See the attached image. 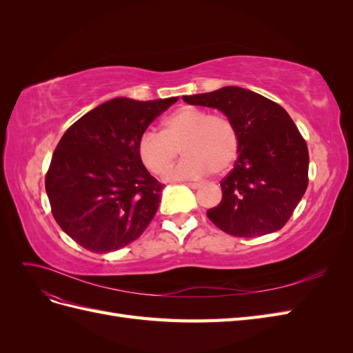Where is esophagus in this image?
<instances>
[{
  "mask_svg": "<svg viewBox=\"0 0 353 353\" xmlns=\"http://www.w3.org/2000/svg\"><path fill=\"white\" fill-rule=\"evenodd\" d=\"M187 185H188L190 188H193V190H197V188L201 187V184H199V183H187Z\"/></svg>",
  "mask_w": 353,
  "mask_h": 353,
  "instance_id": "obj_1",
  "label": "esophagus"
}]
</instances>
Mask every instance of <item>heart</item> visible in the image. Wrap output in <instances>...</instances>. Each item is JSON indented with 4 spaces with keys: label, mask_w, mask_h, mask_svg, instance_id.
<instances>
[{
    "label": "heart",
    "mask_w": 353,
    "mask_h": 353,
    "mask_svg": "<svg viewBox=\"0 0 353 353\" xmlns=\"http://www.w3.org/2000/svg\"><path fill=\"white\" fill-rule=\"evenodd\" d=\"M185 157L170 169V179L221 175L239 156L240 135L228 116L183 105L163 121L162 132L145 131L138 140V156L152 174L168 172L179 154Z\"/></svg>",
    "instance_id": "b5f03b06"
}]
</instances>
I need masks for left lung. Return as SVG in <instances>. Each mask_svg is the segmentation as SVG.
<instances>
[{"mask_svg": "<svg viewBox=\"0 0 353 353\" xmlns=\"http://www.w3.org/2000/svg\"><path fill=\"white\" fill-rule=\"evenodd\" d=\"M188 104L221 110L237 126L239 157L221 181L222 200L208 218L234 237L281 230L307 187L309 153L302 134L280 104L239 87L184 95Z\"/></svg>", "mask_w": 353, "mask_h": 353, "instance_id": "8db88e82", "label": "left lung"}]
</instances>
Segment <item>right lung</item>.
I'll use <instances>...</instances> for the list:
<instances>
[{
    "mask_svg": "<svg viewBox=\"0 0 353 353\" xmlns=\"http://www.w3.org/2000/svg\"><path fill=\"white\" fill-rule=\"evenodd\" d=\"M178 99H113L74 122L46 175L51 213L83 249L108 253L141 236L159 209L163 184L138 156V140Z\"/></svg>",
    "mask_w": 353,
    "mask_h": 353,
    "instance_id": "1",
    "label": "right lung"
}]
</instances>
